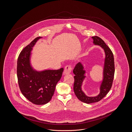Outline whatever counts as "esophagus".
Masks as SVG:
<instances>
[{
	"label": "esophagus",
	"mask_w": 132,
	"mask_h": 132,
	"mask_svg": "<svg viewBox=\"0 0 132 132\" xmlns=\"http://www.w3.org/2000/svg\"><path fill=\"white\" fill-rule=\"evenodd\" d=\"M72 71V67L70 65H67L64 68V73L63 74H69Z\"/></svg>",
	"instance_id": "34e87169"
}]
</instances>
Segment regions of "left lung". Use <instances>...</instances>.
Segmentation results:
<instances>
[{"label": "left lung", "instance_id": "obj_1", "mask_svg": "<svg viewBox=\"0 0 132 132\" xmlns=\"http://www.w3.org/2000/svg\"><path fill=\"white\" fill-rule=\"evenodd\" d=\"M93 43L95 45H100L104 50L105 58L103 70V79L100 86V94L96 97H88L82 92L81 86L86 77V71L84 70L83 65L81 63H77L73 69L74 82L73 89L77 98L81 102L87 104L97 102L107 94L111 89L114 78L115 67L113 53L109 47L106 44L102 39L98 36L92 37Z\"/></svg>", "mask_w": 132, "mask_h": 132}]
</instances>
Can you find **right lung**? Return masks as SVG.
Segmentation results:
<instances>
[{"instance_id": "add662e5", "label": "right lung", "mask_w": 132, "mask_h": 132, "mask_svg": "<svg viewBox=\"0 0 132 132\" xmlns=\"http://www.w3.org/2000/svg\"><path fill=\"white\" fill-rule=\"evenodd\" d=\"M42 37H37L20 53L17 61V77L22 94L31 102L44 105L50 102L60 80L63 68L37 71L30 65L32 47Z\"/></svg>"}]
</instances>
